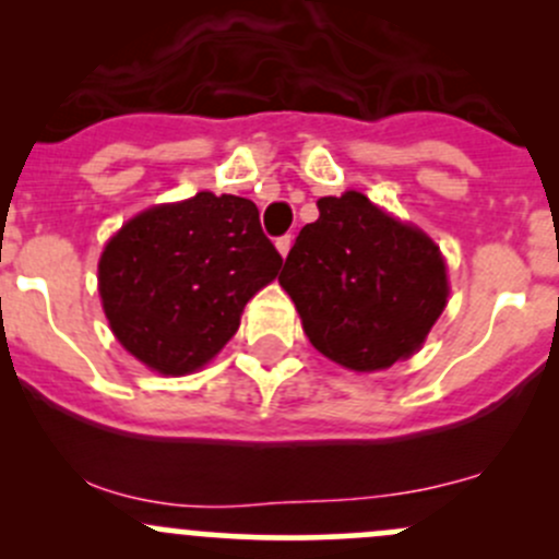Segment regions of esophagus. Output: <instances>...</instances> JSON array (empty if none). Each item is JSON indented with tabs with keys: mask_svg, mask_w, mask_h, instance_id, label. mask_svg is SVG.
<instances>
[{
	"mask_svg": "<svg viewBox=\"0 0 559 559\" xmlns=\"http://www.w3.org/2000/svg\"><path fill=\"white\" fill-rule=\"evenodd\" d=\"M275 248H278L281 257H286V253H289V248H292V235H284V238L275 240Z\"/></svg>",
	"mask_w": 559,
	"mask_h": 559,
	"instance_id": "1",
	"label": "esophagus"
}]
</instances>
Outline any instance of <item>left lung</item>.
<instances>
[{"label": "left lung", "mask_w": 559, "mask_h": 559, "mask_svg": "<svg viewBox=\"0 0 559 559\" xmlns=\"http://www.w3.org/2000/svg\"><path fill=\"white\" fill-rule=\"evenodd\" d=\"M286 257L278 284L308 341L357 373L392 368L419 352L447 308L441 248L359 191L321 197Z\"/></svg>", "instance_id": "left-lung-1"}]
</instances>
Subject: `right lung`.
Here are the masks:
<instances>
[{
  "label": "right lung",
  "mask_w": 559,
  "mask_h": 559,
  "mask_svg": "<svg viewBox=\"0 0 559 559\" xmlns=\"http://www.w3.org/2000/svg\"><path fill=\"white\" fill-rule=\"evenodd\" d=\"M281 253L251 200L200 191L129 218L99 257L112 335L162 376L211 362L238 332L246 302L278 275Z\"/></svg>",
  "instance_id": "right-lung-1"
}]
</instances>
